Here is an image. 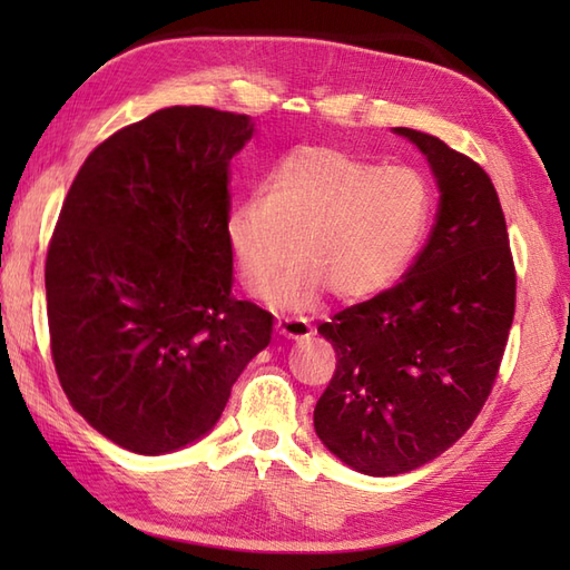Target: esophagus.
<instances>
[{"label": "esophagus", "instance_id": "1", "mask_svg": "<svg viewBox=\"0 0 570 570\" xmlns=\"http://www.w3.org/2000/svg\"><path fill=\"white\" fill-rule=\"evenodd\" d=\"M276 331L288 341H304V337L313 335V325L306 318H278Z\"/></svg>", "mask_w": 570, "mask_h": 570}]
</instances>
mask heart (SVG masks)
Segmentation results:
<instances>
[{
	"instance_id": "heart-1",
	"label": "heart",
	"mask_w": 570,
	"mask_h": 570,
	"mask_svg": "<svg viewBox=\"0 0 570 570\" xmlns=\"http://www.w3.org/2000/svg\"><path fill=\"white\" fill-rule=\"evenodd\" d=\"M431 223L433 190L416 168L301 147L272 166L259 200L233 208L225 235L252 296L269 294L294 254L282 304L308 306L323 292L355 304L406 272Z\"/></svg>"
}]
</instances>
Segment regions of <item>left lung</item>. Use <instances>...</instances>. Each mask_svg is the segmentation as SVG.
Here are the masks:
<instances>
[{"label": "left lung", "mask_w": 570, "mask_h": 570, "mask_svg": "<svg viewBox=\"0 0 570 570\" xmlns=\"http://www.w3.org/2000/svg\"><path fill=\"white\" fill-rule=\"evenodd\" d=\"M394 131L426 154L439 215L402 282L318 325L337 365L313 411L328 451L377 478L421 468L472 426L517 304L510 235L485 168L426 131Z\"/></svg>", "instance_id": "1"}]
</instances>
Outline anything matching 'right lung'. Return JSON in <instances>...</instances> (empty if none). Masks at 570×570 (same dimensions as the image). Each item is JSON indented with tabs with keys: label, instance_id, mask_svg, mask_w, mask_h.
<instances>
[{
	"label": "right lung",
	"instance_id": "add662e5",
	"mask_svg": "<svg viewBox=\"0 0 570 570\" xmlns=\"http://www.w3.org/2000/svg\"><path fill=\"white\" fill-rule=\"evenodd\" d=\"M249 117L176 105L90 151L46 254L48 335L72 409L131 453L208 433L272 313L237 301L229 159Z\"/></svg>",
	"mask_w": 570,
	"mask_h": 570
}]
</instances>
